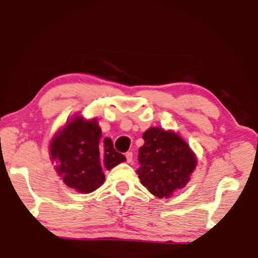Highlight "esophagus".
<instances>
[{"label":"esophagus","mask_w":258,"mask_h":258,"mask_svg":"<svg viewBox=\"0 0 258 258\" xmlns=\"http://www.w3.org/2000/svg\"><path fill=\"white\" fill-rule=\"evenodd\" d=\"M125 157H126V161L132 162V160H133V153H132V152H126Z\"/></svg>","instance_id":"obj_1"}]
</instances>
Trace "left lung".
I'll use <instances>...</instances> for the list:
<instances>
[{"label":"left lung","instance_id":"1","mask_svg":"<svg viewBox=\"0 0 258 258\" xmlns=\"http://www.w3.org/2000/svg\"><path fill=\"white\" fill-rule=\"evenodd\" d=\"M137 173L141 183L158 198H168L182 189L197 166V158L186 141L172 131L152 127L143 134Z\"/></svg>","mask_w":258,"mask_h":258}]
</instances>
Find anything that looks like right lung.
<instances>
[{"mask_svg": "<svg viewBox=\"0 0 258 258\" xmlns=\"http://www.w3.org/2000/svg\"><path fill=\"white\" fill-rule=\"evenodd\" d=\"M56 170L68 187L91 193L103 184L104 168L111 169L126 158L113 148L110 138L101 139L96 119L86 121L78 117L57 133L50 146Z\"/></svg>", "mask_w": 258, "mask_h": 258, "instance_id": "obj_1", "label": "right lung"}]
</instances>
